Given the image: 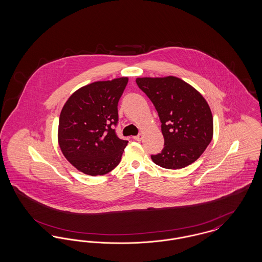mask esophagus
Wrapping results in <instances>:
<instances>
[{
	"label": "esophagus",
	"instance_id": "esophagus-1",
	"mask_svg": "<svg viewBox=\"0 0 262 262\" xmlns=\"http://www.w3.org/2000/svg\"><path fill=\"white\" fill-rule=\"evenodd\" d=\"M142 135L141 134H139L138 136H136V137H134V139L135 140H137V141H141V139H142Z\"/></svg>",
	"mask_w": 262,
	"mask_h": 262
}]
</instances>
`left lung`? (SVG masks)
Returning a JSON list of instances; mask_svg holds the SVG:
<instances>
[{
	"label": "left lung",
	"mask_w": 262,
	"mask_h": 262,
	"mask_svg": "<svg viewBox=\"0 0 262 262\" xmlns=\"http://www.w3.org/2000/svg\"><path fill=\"white\" fill-rule=\"evenodd\" d=\"M137 84L158 113L164 137L161 153L152 161L165 169H182L196 161L213 137V117L200 92L176 76L138 77Z\"/></svg>",
	"instance_id": "1"
}]
</instances>
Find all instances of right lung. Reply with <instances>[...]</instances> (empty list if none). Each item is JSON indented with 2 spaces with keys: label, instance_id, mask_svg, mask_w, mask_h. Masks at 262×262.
Instances as JSON below:
<instances>
[{
  "label": "right lung",
  "instance_id": "obj_1",
  "mask_svg": "<svg viewBox=\"0 0 262 262\" xmlns=\"http://www.w3.org/2000/svg\"><path fill=\"white\" fill-rule=\"evenodd\" d=\"M127 77L96 81L79 88L62 107L58 141L67 160L78 171L107 174L122 159L127 140L117 137L118 103Z\"/></svg>",
  "mask_w": 262,
  "mask_h": 262
}]
</instances>
